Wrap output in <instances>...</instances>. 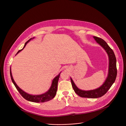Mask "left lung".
Segmentation results:
<instances>
[{
    "label": "left lung",
    "mask_w": 126,
    "mask_h": 126,
    "mask_svg": "<svg viewBox=\"0 0 126 126\" xmlns=\"http://www.w3.org/2000/svg\"><path fill=\"white\" fill-rule=\"evenodd\" d=\"M96 42L100 44L105 49L109 58L108 73L107 77L104 83L100 87L90 90H83L79 89L70 78L72 88L75 92L80 96L82 97L96 98L100 97L106 94V92L111 87L115 81L117 75L116 59L114 53L104 40L95 36L93 37Z\"/></svg>",
    "instance_id": "left-lung-1"
}]
</instances>
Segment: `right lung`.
Returning <instances> with one entry per match:
<instances>
[{
	"instance_id": "1",
	"label": "right lung",
	"mask_w": 126,
	"mask_h": 126,
	"mask_svg": "<svg viewBox=\"0 0 126 126\" xmlns=\"http://www.w3.org/2000/svg\"><path fill=\"white\" fill-rule=\"evenodd\" d=\"M34 38H35L33 37L32 38H31L27 42H25L23 48L22 49L19 50L17 52L16 55H17L19 52H20L22 49H23V48L25 47V46H26V44H27L29 42H30L31 40H32V39H34ZM61 72H60V74L58 75H57L54 79H53L52 81L51 86H50V87L49 88V89H48V90L47 91H46V92H45V93H44L43 94H41L32 95V94H29L28 93H26V92H25L23 90H22L16 84L15 81L14 80V79H13V76H12V75L11 67H10V75H11V80H12L13 84H14V85H15V86L16 88V89L18 90V91H19V93L20 94L22 95V96L24 98H25V100H28L29 101H30V102H35V103H42V102H47L48 101H50V100H52V99L55 96V95L56 94V93H57V91L58 80H59Z\"/></svg>"
}]
</instances>
